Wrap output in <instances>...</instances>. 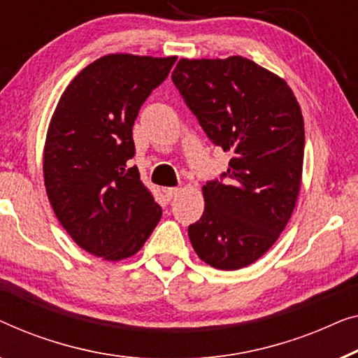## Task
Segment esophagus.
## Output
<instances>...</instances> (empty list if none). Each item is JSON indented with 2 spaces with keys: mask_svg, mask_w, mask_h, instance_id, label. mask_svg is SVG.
<instances>
[{
  "mask_svg": "<svg viewBox=\"0 0 358 358\" xmlns=\"http://www.w3.org/2000/svg\"><path fill=\"white\" fill-rule=\"evenodd\" d=\"M178 193H180V188H167V189H165V196H167V199H173Z\"/></svg>",
  "mask_w": 358,
  "mask_h": 358,
  "instance_id": "1",
  "label": "esophagus"
}]
</instances>
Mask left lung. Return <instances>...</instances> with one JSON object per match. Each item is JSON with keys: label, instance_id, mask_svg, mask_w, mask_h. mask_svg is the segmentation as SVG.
Returning a JSON list of instances; mask_svg holds the SVG:
<instances>
[{"label": "left lung", "instance_id": "obj_1", "mask_svg": "<svg viewBox=\"0 0 358 358\" xmlns=\"http://www.w3.org/2000/svg\"><path fill=\"white\" fill-rule=\"evenodd\" d=\"M172 79L209 139L231 154L229 180L203 186L189 241L215 269L246 268L278 241L299 199L301 108L284 79L238 55L181 58Z\"/></svg>", "mask_w": 358, "mask_h": 358}]
</instances>
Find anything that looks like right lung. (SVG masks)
I'll return each instance as SVG.
<instances>
[{"label":"right lung","mask_w":358,"mask_h":358,"mask_svg":"<svg viewBox=\"0 0 358 358\" xmlns=\"http://www.w3.org/2000/svg\"><path fill=\"white\" fill-rule=\"evenodd\" d=\"M175 59L105 55L69 83L50 120L43 148L50 204L69 236L99 258L136 255L162 217L129 159L141 105Z\"/></svg>","instance_id":"1"}]
</instances>
